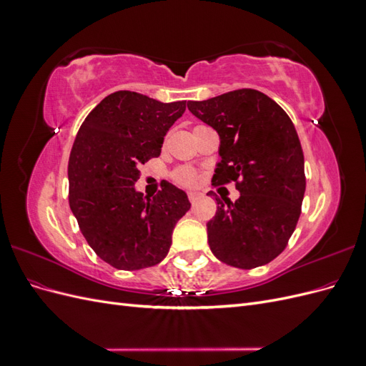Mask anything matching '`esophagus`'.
<instances>
[{"label":"esophagus","mask_w":366,"mask_h":366,"mask_svg":"<svg viewBox=\"0 0 366 366\" xmlns=\"http://www.w3.org/2000/svg\"><path fill=\"white\" fill-rule=\"evenodd\" d=\"M187 197H189V200H191V203H195L198 198L202 197V194L200 192H195V191H191L189 194H187Z\"/></svg>","instance_id":"esophagus-1"}]
</instances>
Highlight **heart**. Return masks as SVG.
Listing matches in <instances>:
<instances>
[{
    "label": "heart",
    "mask_w": 366,
    "mask_h": 366,
    "mask_svg": "<svg viewBox=\"0 0 366 366\" xmlns=\"http://www.w3.org/2000/svg\"><path fill=\"white\" fill-rule=\"evenodd\" d=\"M175 180L182 183V184H186V186H191V184H195L197 182V175L194 171L187 169V168H183L180 169L179 172L175 174Z\"/></svg>",
    "instance_id": "heart-1"
}]
</instances>
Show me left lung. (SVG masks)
<instances>
[{
	"mask_svg": "<svg viewBox=\"0 0 366 366\" xmlns=\"http://www.w3.org/2000/svg\"><path fill=\"white\" fill-rule=\"evenodd\" d=\"M189 112L219 137L215 183L237 182L238 200L218 198L207 223L215 257L238 269L259 267L285 249L301 215L304 154L293 122L273 99L241 88L200 102Z\"/></svg>",
	"mask_w": 366,
	"mask_h": 366,
	"instance_id": "1",
	"label": "left lung"
}]
</instances>
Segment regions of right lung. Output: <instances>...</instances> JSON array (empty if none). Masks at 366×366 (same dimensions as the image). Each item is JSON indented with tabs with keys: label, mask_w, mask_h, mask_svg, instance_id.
I'll list each match as a JSON object with an SVG mask.
<instances>
[{
	"label": "right lung",
	"mask_w": 366,
	"mask_h": 366,
	"mask_svg": "<svg viewBox=\"0 0 366 366\" xmlns=\"http://www.w3.org/2000/svg\"><path fill=\"white\" fill-rule=\"evenodd\" d=\"M186 101L163 104L136 92H116L86 116L69 160L70 209L97 257L119 270L159 264L189 198L166 183L148 197L137 191L139 166L162 152L166 132Z\"/></svg>",
	"instance_id": "obj_1"
}]
</instances>
